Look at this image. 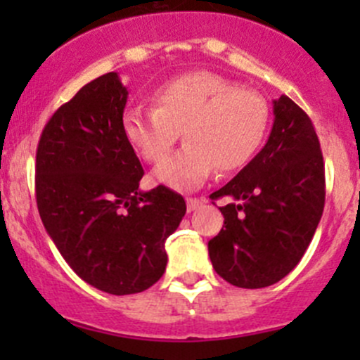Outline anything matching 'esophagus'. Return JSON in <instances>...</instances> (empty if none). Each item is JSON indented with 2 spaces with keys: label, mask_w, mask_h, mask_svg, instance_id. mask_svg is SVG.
I'll return each mask as SVG.
<instances>
[{
  "label": "esophagus",
  "mask_w": 360,
  "mask_h": 360,
  "mask_svg": "<svg viewBox=\"0 0 360 360\" xmlns=\"http://www.w3.org/2000/svg\"><path fill=\"white\" fill-rule=\"evenodd\" d=\"M202 200L200 198H188L186 200V205H188V212H191V210H195V209H198V207L202 205Z\"/></svg>",
  "instance_id": "obj_1"
}]
</instances>
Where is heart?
Returning <instances> with one entry per match:
<instances>
[{
  "instance_id": "obj_1",
  "label": "heart",
  "mask_w": 360,
  "mask_h": 360,
  "mask_svg": "<svg viewBox=\"0 0 360 360\" xmlns=\"http://www.w3.org/2000/svg\"><path fill=\"white\" fill-rule=\"evenodd\" d=\"M155 108L136 106L123 115V134L148 163L172 150L183 132L186 146L158 163L155 181L172 190H193L214 167L233 172L263 146L270 106L259 92L210 71H191L153 92Z\"/></svg>"
}]
</instances>
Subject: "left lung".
I'll list each match as a JSON object with an SVG mask.
<instances>
[{
	"label": "left lung",
	"mask_w": 360,
	"mask_h": 360,
	"mask_svg": "<svg viewBox=\"0 0 360 360\" xmlns=\"http://www.w3.org/2000/svg\"><path fill=\"white\" fill-rule=\"evenodd\" d=\"M274 127L263 150L210 197L224 224L209 240L219 277L259 289L284 278L310 245L326 200L324 160L314 123L288 96L274 101Z\"/></svg>",
	"instance_id": "left-lung-1"
}]
</instances>
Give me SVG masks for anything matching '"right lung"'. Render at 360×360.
Returning <instances> with one entry per match:
<instances>
[{
	"label": "right lung",
	"instance_id": "right-lung-1",
	"mask_svg": "<svg viewBox=\"0 0 360 360\" xmlns=\"http://www.w3.org/2000/svg\"><path fill=\"white\" fill-rule=\"evenodd\" d=\"M127 92L99 76L59 108L36 151V203L69 266L99 291L136 294L160 281L165 240L186 214L176 191L139 190L144 170L123 134Z\"/></svg>",
	"mask_w": 360,
	"mask_h": 360
}]
</instances>
